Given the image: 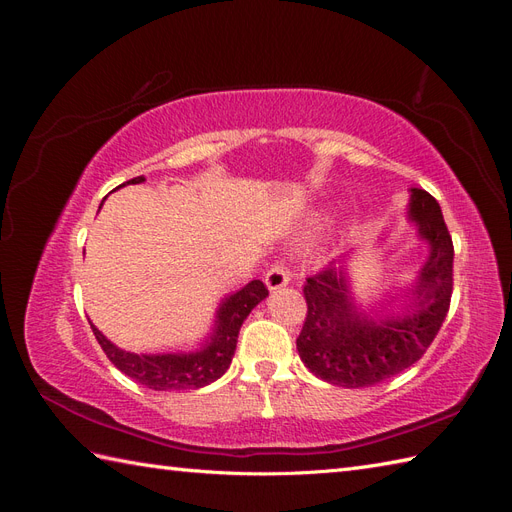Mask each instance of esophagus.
Segmentation results:
<instances>
[{
  "label": "esophagus",
  "mask_w": 512,
  "mask_h": 512,
  "mask_svg": "<svg viewBox=\"0 0 512 512\" xmlns=\"http://www.w3.org/2000/svg\"><path fill=\"white\" fill-rule=\"evenodd\" d=\"M288 282H290V275L284 269V265H280V262H275V265H271V269L265 273V284L271 292L288 286Z\"/></svg>",
  "instance_id": "obj_1"
}]
</instances>
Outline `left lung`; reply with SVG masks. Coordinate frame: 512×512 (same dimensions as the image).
I'll return each mask as SVG.
<instances>
[{
  "label": "left lung",
  "instance_id": "obj_1",
  "mask_svg": "<svg viewBox=\"0 0 512 512\" xmlns=\"http://www.w3.org/2000/svg\"><path fill=\"white\" fill-rule=\"evenodd\" d=\"M406 215L416 239L427 245V258L391 301L376 307L356 297L354 252L307 280L297 350L316 378L344 389L374 386L414 365L438 335L451 305L453 239L429 192L410 188Z\"/></svg>",
  "mask_w": 512,
  "mask_h": 512
}]
</instances>
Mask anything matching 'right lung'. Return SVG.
<instances>
[{
	"instance_id": "add662e5",
	"label": "right lung",
	"mask_w": 512,
	"mask_h": 512,
	"mask_svg": "<svg viewBox=\"0 0 512 512\" xmlns=\"http://www.w3.org/2000/svg\"><path fill=\"white\" fill-rule=\"evenodd\" d=\"M145 177H134L123 185L143 183ZM117 188V190H119ZM104 203V200H102ZM102 209V205H100ZM269 297V290L260 280H254L245 288L226 294L215 309L213 324L209 333L200 339L192 350H168V352H130L113 344L94 322L91 329L98 344L106 352L113 365L128 378L141 382L153 391H190L203 389L226 374L237 350V337L243 320L250 316L252 309Z\"/></svg>"
}]
</instances>
